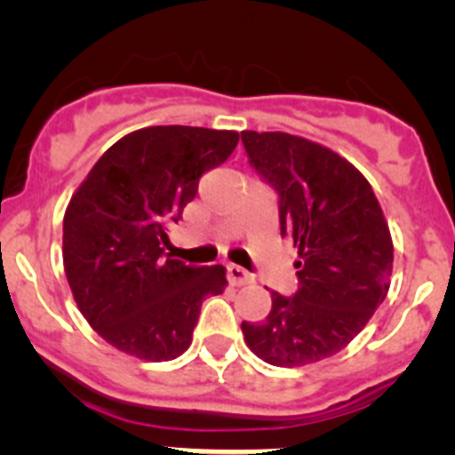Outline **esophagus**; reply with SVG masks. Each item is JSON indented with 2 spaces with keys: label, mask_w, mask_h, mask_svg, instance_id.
<instances>
[{
  "label": "esophagus",
  "mask_w": 455,
  "mask_h": 455,
  "mask_svg": "<svg viewBox=\"0 0 455 455\" xmlns=\"http://www.w3.org/2000/svg\"><path fill=\"white\" fill-rule=\"evenodd\" d=\"M227 278L231 281L233 285H244V283H249V281H251V274H249L247 269L240 267V265L228 263L227 265Z\"/></svg>",
  "instance_id": "1"
}]
</instances>
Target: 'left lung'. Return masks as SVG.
I'll use <instances>...</instances> for the list:
<instances>
[{
	"instance_id": "obj_1",
	"label": "left lung",
	"mask_w": 455,
	"mask_h": 455,
	"mask_svg": "<svg viewBox=\"0 0 455 455\" xmlns=\"http://www.w3.org/2000/svg\"><path fill=\"white\" fill-rule=\"evenodd\" d=\"M249 165L276 192L281 237L299 249L297 292L272 290L260 324L243 322L249 349L299 367L345 349L383 304L392 237L367 179L326 147L290 133L243 131Z\"/></svg>"
}]
</instances>
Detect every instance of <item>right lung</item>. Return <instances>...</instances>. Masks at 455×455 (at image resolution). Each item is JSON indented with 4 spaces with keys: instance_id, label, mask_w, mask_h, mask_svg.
<instances>
[{
    "instance_id": "right-lung-1",
    "label": "right lung",
    "mask_w": 455,
    "mask_h": 455,
    "mask_svg": "<svg viewBox=\"0 0 455 455\" xmlns=\"http://www.w3.org/2000/svg\"><path fill=\"white\" fill-rule=\"evenodd\" d=\"M237 145L235 131L149 126L106 151L69 202L63 263L76 306L116 349L172 360L190 347L204 299L227 285L222 265L163 253L199 179Z\"/></svg>"
}]
</instances>
